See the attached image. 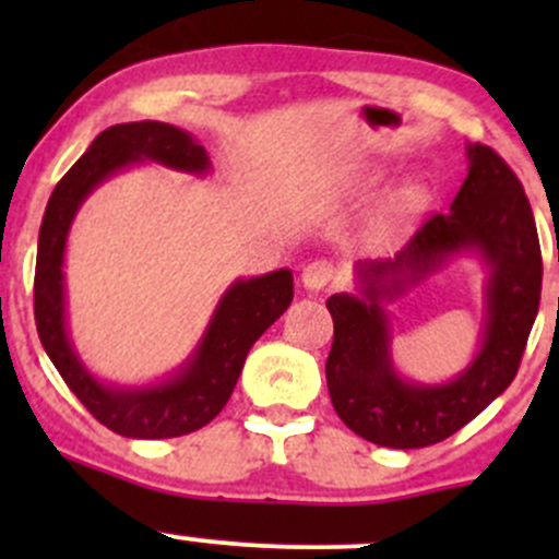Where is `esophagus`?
I'll return each instance as SVG.
<instances>
[{
  "label": "esophagus",
  "instance_id": "obj_1",
  "mask_svg": "<svg viewBox=\"0 0 559 559\" xmlns=\"http://www.w3.org/2000/svg\"><path fill=\"white\" fill-rule=\"evenodd\" d=\"M332 278H335V264L326 262V259H316L302 270V284L313 292L324 289L326 284H332Z\"/></svg>",
  "mask_w": 559,
  "mask_h": 559
}]
</instances>
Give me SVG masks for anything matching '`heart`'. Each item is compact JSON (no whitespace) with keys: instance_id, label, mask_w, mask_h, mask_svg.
Segmentation results:
<instances>
[{"instance_id":"b5f03b06","label":"heart","mask_w":559,"mask_h":559,"mask_svg":"<svg viewBox=\"0 0 559 559\" xmlns=\"http://www.w3.org/2000/svg\"><path fill=\"white\" fill-rule=\"evenodd\" d=\"M379 178L381 175H370L368 183L370 186L379 183ZM425 205H427V194L419 189V186H408V189L400 191L392 202V211H389V222H386L389 233H394V229H400V227H405V224L414 222V218L425 211Z\"/></svg>"}]
</instances>
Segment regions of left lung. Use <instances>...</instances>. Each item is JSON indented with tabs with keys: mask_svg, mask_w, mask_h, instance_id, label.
Masks as SVG:
<instances>
[{
	"mask_svg": "<svg viewBox=\"0 0 559 559\" xmlns=\"http://www.w3.org/2000/svg\"><path fill=\"white\" fill-rule=\"evenodd\" d=\"M462 250H476L490 270L483 348L449 385L400 380L388 357L383 300ZM540 275L538 233L520 178L489 145L471 143L467 178L452 207L427 218L394 259L357 262V295L343 292L326 300L335 337L324 370L335 414L379 447L421 449L447 441L514 381L538 313Z\"/></svg>",
	"mask_w": 559,
	"mask_h": 559,
	"instance_id": "obj_1",
	"label": "left lung"
}]
</instances>
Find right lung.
I'll return each instance as SVG.
<instances>
[{
  "label": "right lung",
  "mask_w": 559,
  "mask_h": 559,
  "mask_svg": "<svg viewBox=\"0 0 559 559\" xmlns=\"http://www.w3.org/2000/svg\"><path fill=\"white\" fill-rule=\"evenodd\" d=\"M159 162L180 173H207L205 145L189 132L162 121L116 123L94 138L86 154L56 183L45 207L37 240L35 321L43 348L64 384L103 421L123 438H178L216 419L227 405L243 362L264 330L289 308L295 297L292 270L235 281L213 311L194 354L173 379L156 386L127 389L94 379L72 348L64 308V248L72 218L103 180L138 162Z\"/></svg>",
  "instance_id": "obj_1"
}]
</instances>
